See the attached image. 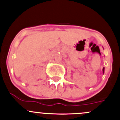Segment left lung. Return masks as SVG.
Here are the masks:
<instances>
[{
  "instance_id": "8db88e82",
  "label": "left lung",
  "mask_w": 120,
  "mask_h": 120,
  "mask_svg": "<svg viewBox=\"0 0 120 120\" xmlns=\"http://www.w3.org/2000/svg\"><path fill=\"white\" fill-rule=\"evenodd\" d=\"M102 71H103V74H104V71H105V68H103V70H102Z\"/></svg>"
}]
</instances>
